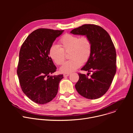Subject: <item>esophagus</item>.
<instances>
[{
  "label": "esophagus",
  "instance_id": "1",
  "mask_svg": "<svg viewBox=\"0 0 133 133\" xmlns=\"http://www.w3.org/2000/svg\"><path fill=\"white\" fill-rule=\"evenodd\" d=\"M69 75H70L69 74H64L63 76L64 77H67V76H69Z\"/></svg>",
  "mask_w": 133,
  "mask_h": 133
}]
</instances>
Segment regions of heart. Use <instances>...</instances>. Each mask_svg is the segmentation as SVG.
<instances>
[{
  "label": "heart",
  "instance_id": "b5f03b06",
  "mask_svg": "<svg viewBox=\"0 0 133 133\" xmlns=\"http://www.w3.org/2000/svg\"><path fill=\"white\" fill-rule=\"evenodd\" d=\"M92 46L90 39L86 36L67 34L59 40V45H52L49 49L50 59L57 65H62L65 59V52H69V61L60 68V71L64 74L74 72L86 63L91 54Z\"/></svg>",
  "mask_w": 133,
  "mask_h": 133
}]
</instances>
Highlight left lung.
<instances>
[{
    "mask_svg": "<svg viewBox=\"0 0 133 133\" xmlns=\"http://www.w3.org/2000/svg\"><path fill=\"white\" fill-rule=\"evenodd\" d=\"M74 35H85L90 39L91 54L81 69L88 71L87 76L78 73L79 80L76 89L85 98H98L107 91L116 72V52L108 33L102 27L85 24L70 31ZM92 74L89 78V74Z\"/></svg>",
    "mask_w": 133,
    "mask_h": 133,
    "instance_id": "left-lung-1",
    "label": "left lung"
}]
</instances>
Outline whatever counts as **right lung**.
<instances>
[{
    "label": "right lung",
    "mask_w": 133,
    "mask_h": 133,
    "mask_svg": "<svg viewBox=\"0 0 133 133\" xmlns=\"http://www.w3.org/2000/svg\"><path fill=\"white\" fill-rule=\"evenodd\" d=\"M64 32L46 28L32 32L23 44L17 75L22 89L34 102L45 104L52 100L58 90L63 75L50 76L56 67L49 56L50 47Z\"/></svg>",
    "instance_id": "add662e5"
}]
</instances>
